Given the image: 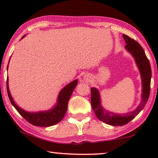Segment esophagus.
I'll return each mask as SVG.
<instances>
[{
    "label": "esophagus",
    "mask_w": 158,
    "mask_h": 158,
    "mask_svg": "<svg viewBox=\"0 0 158 158\" xmlns=\"http://www.w3.org/2000/svg\"><path fill=\"white\" fill-rule=\"evenodd\" d=\"M84 79L86 80V81H88V80H89V77L87 76V75H85V77H84Z\"/></svg>",
    "instance_id": "34e87169"
}]
</instances>
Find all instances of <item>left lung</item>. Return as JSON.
I'll use <instances>...</instances> for the list:
<instances>
[{
    "mask_svg": "<svg viewBox=\"0 0 158 158\" xmlns=\"http://www.w3.org/2000/svg\"><path fill=\"white\" fill-rule=\"evenodd\" d=\"M125 42L127 43L125 48L131 55L135 57V62L139 68L142 77V101L138 107L134 111L129 112L122 115L109 112L103 109L101 103L100 94L98 90L95 88H91V106L97 118L101 122L112 126H122L127 124L131 120H132L146 105L150 96V82L152 77V71L149 60L144 53V49L141 45L135 40L129 36L123 34Z\"/></svg>",
    "mask_w": 158,
    "mask_h": 158,
    "instance_id": "left-lung-1",
    "label": "left lung"
}]
</instances>
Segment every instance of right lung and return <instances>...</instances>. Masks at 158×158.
I'll return each mask as SVG.
<instances>
[{"label":"right lung","instance_id":"1","mask_svg":"<svg viewBox=\"0 0 158 158\" xmlns=\"http://www.w3.org/2000/svg\"><path fill=\"white\" fill-rule=\"evenodd\" d=\"M25 35L23 36V38ZM8 66H7L8 70ZM77 84V80H75L70 83L67 85L65 87L62 88L61 91L58 95L57 102L53 109L46 111L39 112H28L25 110L21 109L16 104L10 95L9 88H8V77H7V93L8 98L10 103L14 106L17 111L21 114V116L25 118L27 122L34 126L37 127H50L59 123L65 115L67 109H68V103L72 95L73 90L76 87Z\"/></svg>","mask_w":158,"mask_h":158}]
</instances>
